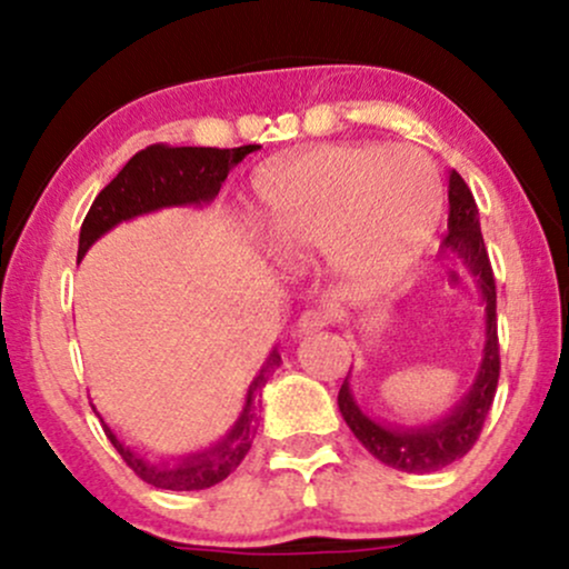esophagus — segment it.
Returning a JSON list of instances; mask_svg holds the SVG:
<instances>
[{"label":"esophagus","instance_id":"1","mask_svg":"<svg viewBox=\"0 0 569 569\" xmlns=\"http://www.w3.org/2000/svg\"><path fill=\"white\" fill-rule=\"evenodd\" d=\"M326 326H329V312H323V310H307L302 318H299V323H297V335L302 337V335H312V331H321V329H326Z\"/></svg>","mask_w":569,"mask_h":569}]
</instances>
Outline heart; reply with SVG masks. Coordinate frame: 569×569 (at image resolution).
Listing matches in <instances>:
<instances>
[{
  "instance_id": "obj_1",
  "label": "heart",
  "mask_w": 569,
  "mask_h": 569,
  "mask_svg": "<svg viewBox=\"0 0 569 569\" xmlns=\"http://www.w3.org/2000/svg\"><path fill=\"white\" fill-rule=\"evenodd\" d=\"M439 213L433 162L382 143H323L270 160L248 202L253 232L283 270H305L326 253L352 297L388 291L407 276Z\"/></svg>"
}]
</instances>
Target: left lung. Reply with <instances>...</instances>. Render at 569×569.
<instances>
[{"label": "left lung", "mask_w": 569, "mask_h": 569, "mask_svg": "<svg viewBox=\"0 0 569 569\" xmlns=\"http://www.w3.org/2000/svg\"><path fill=\"white\" fill-rule=\"evenodd\" d=\"M449 234L443 238L441 253L452 257L471 276L485 305V350L468 393L439 420L426 426H390L369 417L356 401L350 388V371L339 388L337 403L356 439L369 449L377 460L396 471L433 473L452 466L462 455L471 452L492 407L500 377V345H498V293L489 264L485 238L479 227V208L462 176L449 171Z\"/></svg>", "instance_id": "8db88e82"}]
</instances>
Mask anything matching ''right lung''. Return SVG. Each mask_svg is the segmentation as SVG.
Listing matches in <instances>:
<instances>
[{"instance_id":"right-lung-1","label":"right lung","mask_w":569,"mask_h":569,"mask_svg":"<svg viewBox=\"0 0 569 569\" xmlns=\"http://www.w3.org/2000/svg\"><path fill=\"white\" fill-rule=\"evenodd\" d=\"M257 143H246V147L234 149H213V147H166V143H154V147L141 149L126 162L120 173L109 181L107 187L98 192V198L90 206L88 217L82 221L80 230V248H77V259L88 253V248L103 238L109 230H114L122 221H130L143 213H154L160 208H181V206H208L217 200L221 184H224L227 173L238 166L246 154L257 152ZM280 367L278 348L267 356V361L248 385L246 403L240 409L234 426L211 447L200 449V452H189L179 457H160L152 460L147 452H139L130 447L107 426L101 415H98L96 403H90L101 420L103 433L112 441V447L120 452L128 468H133L139 479L158 489H173V492H189V489H208L219 481H224L240 460L251 449L253 436L259 428V390L270 377V371Z\"/></svg>"}]
</instances>
